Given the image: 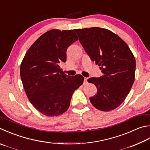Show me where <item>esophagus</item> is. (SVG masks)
<instances>
[{"label":"esophagus","instance_id":"1","mask_svg":"<svg viewBox=\"0 0 150 150\" xmlns=\"http://www.w3.org/2000/svg\"><path fill=\"white\" fill-rule=\"evenodd\" d=\"M87 79H88V78H86V77L84 78V82H83V84H84V85H86V84L87 83H88V82H87Z\"/></svg>","mask_w":150,"mask_h":150}]
</instances>
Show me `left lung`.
I'll list each match as a JSON object with an SVG mask.
<instances>
[{
  "instance_id": "obj_1",
  "label": "left lung",
  "mask_w": 150,
  "mask_h": 150,
  "mask_svg": "<svg viewBox=\"0 0 150 150\" xmlns=\"http://www.w3.org/2000/svg\"><path fill=\"white\" fill-rule=\"evenodd\" d=\"M79 40L103 75L88 82L97 88L90 101L98 110L109 111L120 105L134 81L136 60L128 45L110 30L100 28L75 29Z\"/></svg>"
}]
</instances>
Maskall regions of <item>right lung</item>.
<instances>
[{"label": "right lung", "mask_w": 150, "mask_h": 150, "mask_svg": "<svg viewBox=\"0 0 150 150\" xmlns=\"http://www.w3.org/2000/svg\"><path fill=\"white\" fill-rule=\"evenodd\" d=\"M78 40L73 30L52 29L29 48L20 66V76L28 99L43 115L58 116L68 110L73 93L83 84L81 75L67 76L59 63Z\"/></svg>", "instance_id": "right-lung-1"}]
</instances>
